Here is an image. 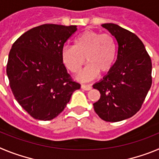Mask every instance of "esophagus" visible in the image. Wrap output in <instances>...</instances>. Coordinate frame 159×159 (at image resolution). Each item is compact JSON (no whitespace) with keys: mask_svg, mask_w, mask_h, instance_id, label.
I'll list each match as a JSON object with an SVG mask.
<instances>
[{"mask_svg":"<svg viewBox=\"0 0 159 159\" xmlns=\"http://www.w3.org/2000/svg\"><path fill=\"white\" fill-rule=\"evenodd\" d=\"M81 88L83 90H85V91H90V90L92 89V87L91 85H85V84H82L81 85Z\"/></svg>","mask_w":159,"mask_h":159,"instance_id":"1","label":"esophagus"}]
</instances>
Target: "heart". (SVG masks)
Wrapping results in <instances>:
<instances>
[{
    "mask_svg": "<svg viewBox=\"0 0 159 159\" xmlns=\"http://www.w3.org/2000/svg\"><path fill=\"white\" fill-rule=\"evenodd\" d=\"M117 56V45L111 34L88 30L75 38L74 46H65L62 59L66 67L76 73L85 64L88 65L78 75L83 81L93 80L100 72L107 74L112 69Z\"/></svg>",
    "mask_w": 159,
    "mask_h": 159,
    "instance_id": "obj_1",
    "label": "heart"
}]
</instances>
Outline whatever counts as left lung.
Masks as SVG:
<instances>
[{"label": "left lung", "mask_w": 159, "mask_h": 159, "mask_svg": "<svg viewBox=\"0 0 159 159\" xmlns=\"http://www.w3.org/2000/svg\"><path fill=\"white\" fill-rule=\"evenodd\" d=\"M118 43L112 69L93 88L100 92L94 110L107 122L132 117L140 110L152 84V63L145 46L135 34L118 25H102Z\"/></svg>", "instance_id": "8db88e82"}]
</instances>
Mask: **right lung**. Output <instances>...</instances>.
<instances>
[{
    "label": "right lung",
    "mask_w": 159,
    "mask_h": 159,
    "mask_svg": "<svg viewBox=\"0 0 159 159\" xmlns=\"http://www.w3.org/2000/svg\"><path fill=\"white\" fill-rule=\"evenodd\" d=\"M75 25L45 24L27 31L12 44L7 75L16 100L38 120H52L80 88L67 73L62 50Z\"/></svg>",
    "instance_id": "add662e5"
}]
</instances>
